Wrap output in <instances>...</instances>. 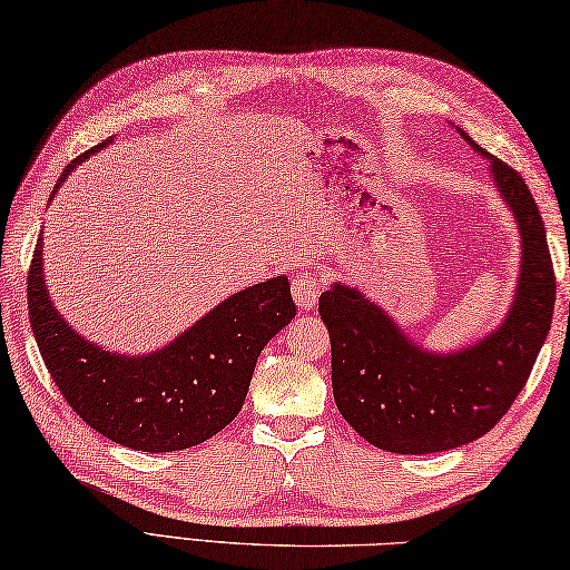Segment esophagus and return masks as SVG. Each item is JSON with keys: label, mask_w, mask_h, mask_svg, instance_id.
<instances>
[{"label": "esophagus", "mask_w": 570, "mask_h": 570, "mask_svg": "<svg viewBox=\"0 0 570 570\" xmlns=\"http://www.w3.org/2000/svg\"><path fill=\"white\" fill-rule=\"evenodd\" d=\"M325 279L315 269H301L293 277V297L301 311H313L315 303H318V295L323 291Z\"/></svg>", "instance_id": "1"}]
</instances>
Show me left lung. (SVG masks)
<instances>
[{
    "label": "left lung",
    "instance_id": "left-lung-1",
    "mask_svg": "<svg viewBox=\"0 0 570 570\" xmlns=\"http://www.w3.org/2000/svg\"><path fill=\"white\" fill-rule=\"evenodd\" d=\"M492 174L520 224L522 273L508 321L478 346L436 356L409 343L381 307L351 287L333 285L321 295L335 406L379 450L429 454L480 440L508 414L543 348L556 307L546 224L512 166L492 158Z\"/></svg>",
    "mask_w": 570,
    "mask_h": 570
}]
</instances>
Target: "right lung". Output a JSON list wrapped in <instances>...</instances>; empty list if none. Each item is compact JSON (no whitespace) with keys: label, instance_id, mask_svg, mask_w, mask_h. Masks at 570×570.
Listing matches in <instances>:
<instances>
[{"label":"right lung","instance_id":"obj_1","mask_svg":"<svg viewBox=\"0 0 570 570\" xmlns=\"http://www.w3.org/2000/svg\"><path fill=\"white\" fill-rule=\"evenodd\" d=\"M108 141L65 166L58 186ZM27 311L45 366L72 412L110 442L138 452L189 450L222 432L245 404L267 341L295 318L291 283L273 277L227 297L154 356H116L80 338L52 307L40 239L27 273Z\"/></svg>","mask_w":570,"mask_h":570}]
</instances>
